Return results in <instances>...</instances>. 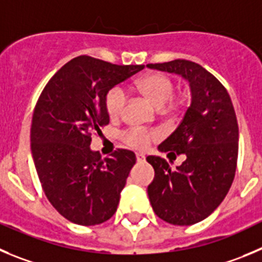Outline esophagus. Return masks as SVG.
Segmentation results:
<instances>
[{"mask_svg": "<svg viewBox=\"0 0 262 262\" xmlns=\"http://www.w3.org/2000/svg\"><path fill=\"white\" fill-rule=\"evenodd\" d=\"M136 158H137V161H143L145 160V155L141 152H137L136 154Z\"/></svg>", "mask_w": 262, "mask_h": 262, "instance_id": "34e87169", "label": "esophagus"}]
</instances>
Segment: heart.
Segmentation results:
<instances>
[{
	"instance_id": "obj_1",
	"label": "heart",
	"mask_w": 262,
	"mask_h": 262,
	"mask_svg": "<svg viewBox=\"0 0 262 262\" xmlns=\"http://www.w3.org/2000/svg\"><path fill=\"white\" fill-rule=\"evenodd\" d=\"M137 92L161 111L169 107L176 93V82L170 76L163 72H151L143 75L134 82ZM126 104V95L119 86H114L106 93L104 107L110 119L116 120L123 115ZM154 138L152 133L139 129H129L123 134L124 142L136 148H146Z\"/></svg>"
}]
</instances>
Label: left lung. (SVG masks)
Returning <instances> with one entry per match:
<instances>
[{
	"mask_svg": "<svg viewBox=\"0 0 262 262\" xmlns=\"http://www.w3.org/2000/svg\"><path fill=\"white\" fill-rule=\"evenodd\" d=\"M147 67L189 80L192 101L174 132L159 145L168 156H186L172 169L165 159L147 156L155 170L148 199L159 219L180 226L198 224L221 204L235 177L239 129L226 88L198 63L176 59Z\"/></svg>",
	"mask_w": 262,
	"mask_h": 262,
	"instance_id": "8db88e82",
	"label": "left lung"
}]
</instances>
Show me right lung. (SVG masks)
I'll list each match as a JSON object with an SVG mask.
<instances>
[{
	"instance_id": "right-lung-1",
	"label": "right lung",
	"mask_w": 262,
	"mask_h": 262,
	"mask_svg": "<svg viewBox=\"0 0 262 262\" xmlns=\"http://www.w3.org/2000/svg\"><path fill=\"white\" fill-rule=\"evenodd\" d=\"M145 66H119L80 55L49 80L37 99L31 150L43 192L64 219L94 226L111 219L136 164L133 151L102 159L90 150L93 134L110 123L106 93Z\"/></svg>"
}]
</instances>
